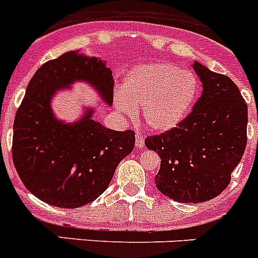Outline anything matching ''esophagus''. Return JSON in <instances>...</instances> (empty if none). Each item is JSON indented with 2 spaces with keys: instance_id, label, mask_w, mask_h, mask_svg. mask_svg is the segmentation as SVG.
<instances>
[{
  "instance_id": "esophagus-1",
  "label": "esophagus",
  "mask_w": 258,
  "mask_h": 258,
  "mask_svg": "<svg viewBox=\"0 0 258 258\" xmlns=\"http://www.w3.org/2000/svg\"><path fill=\"white\" fill-rule=\"evenodd\" d=\"M136 137V147L137 149H143V147H145V137H143L140 132H137Z\"/></svg>"
}]
</instances>
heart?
I'll return each instance as SVG.
<instances>
[{"mask_svg": "<svg viewBox=\"0 0 258 258\" xmlns=\"http://www.w3.org/2000/svg\"><path fill=\"white\" fill-rule=\"evenodd\" d=\"M199 90L197 76L178 66L157 61L129 71L116 93V108L134 117L136 107H143V117L157 132L169 131L187 116Z\"/></svg>", "mask_w": 258, "mask_h": 258, "instance_id": "obj_1", "label": "heart"}]
</instances>
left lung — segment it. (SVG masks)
Masks as SVG:
<instances>
[{"instance_id": "left-lung-1", "label": "left lung", "mask_w": 258, "mask_h": 258, "mask_svg": "<svg viewBox=\"0 0 258 258\" xmlns=\"http://www.w3.org/2000/svg\"><path fill=\"white\" fill-rule=\"evenodd\" d=\"M203 83L192 111L169 131L146 138L160 156L157 190L179 203H203L229 186L247 146L248 107L230 77L195 61Z\"/></svg>"}]
</instances>
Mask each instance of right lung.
Masks as SVG:
<instances>
[{"label":"right lung","mask_w":258,"mask_h":258,"mask_svg":"<svg viewBox=\"0 0 258 258\" xmlns=\"http://www.w3.org/2000/svg\"><path fill=\"white\" fill-rule=\"evenodd\" d=\"M84 80L113 101V77L98 58L64 52L37 70L15 115L13 161L24 186L59 208H79L106 191L118 163L134 149L133 131L107 129L92 118L75 124L54 117L50 99L56 89Z\"/></svg>","instance_id":"obj_1"}]
</instances>
